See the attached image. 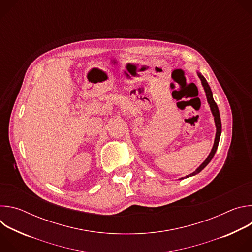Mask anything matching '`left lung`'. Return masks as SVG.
<instances>
[{"label":"left lung","instance_id":"8db88e82","mask_svg":"<svg viewBox=\"0 0 252 252\" xmlns=\"http://www.w3.org/2000/svg\"><path fill=\"white\" fill-rule=\"evenodd\" d=\"M198 75V78L200 79L201 81V84L204 88V91H205V94H206V97H207V101L209 103V106H210V110H211V113L214 117V122H215V126H217V133H215V139H214V143H213V147H212V150L210 152V154L208 155V157L206 158V159L199 165V167L193 171L192 173L187 175L186 177H189V176H192V175H195L197 173H199L208 163L209 161L212 159L215 152H217L218 150V147H219V142H220V134H221V121H220V111H219V107H218V104L215 103L213 97H212V92L210 90V87L209 85L207 84L206 80L204 79V77L202 75H200L199 73H197ZM184 177H182L181 179H183Z\"/></svg>","mask_w":252,"mask_h":252}]
</instances>
